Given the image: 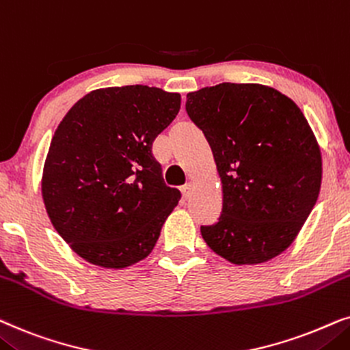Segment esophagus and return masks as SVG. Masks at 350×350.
Listing matches in <instances>:
<instances>
[{"instance_id":"esophagus-1","label":"esophagus","mask_w":350,"mask_h":350,"mask_svg":"<svg viewBox=\"0 0 350 350\" xmlns=\"http://www.w3.org/2000/svg\"><path fill=\"white\" fill-rule=\"evenodd\" d=\"M180 190H183V195H184V198H189V197H190V195H192L193 185L189 183V184H185V185H184V187H183V189H180Z\"/></svg>"}]
</instances>
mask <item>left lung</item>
Returning a JSON list of instances; mask_svg holds the SVG:
<instances>
[{
  "instance_id": "8db88e82",
  "label": "left lung",
  "mask_w": 350,
  "mask_h": 350,
  "mask_svg": "<svg viewBox=\"0 0 350 350\" xmlns=\"http://www.w3.org/2000/svg\"><path fill=\"white\" fill-rule=\"evenodd\" d=\"M189 118L204 134L222 183V213L202 235L234 264L283 253L319 198L321 157L295 102L262 85H222L189 92Z\"/></svg>"
}]
</instances>
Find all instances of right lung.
I'll return each instance as SVG.
<instances>
[{"mask_svg": "<svg viewBox=\"0 0 350 350\" xmlns=\"http://www.w3.org/2000/svg\"><path fill=\"white\" fill-rule=\"evenodd\" d=\"M180 109L178 92L144 85L86 94L51 141L41 192L54 229L88 262L123 269L152 253L180 192L152 144Z\"/></svg>", "mask_w": 350, "mask_h": 350, "instance_id": "right-lung-1", "label": "right lung"}]
</instances>
